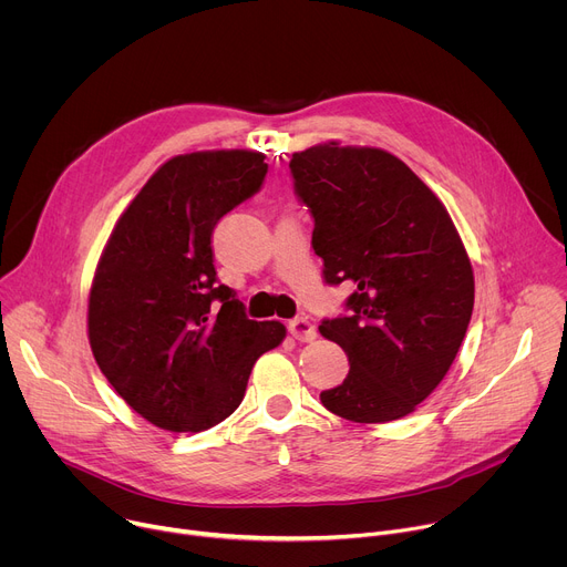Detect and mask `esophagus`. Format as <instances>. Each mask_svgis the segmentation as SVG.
Here are the masks:
<instances>
[{
	"label": "esophagus",
	"mask_w": 567,
	"mask_h": 567,
	"mask_svg": "<svg viewBox=\"0 0 567 567\" xmlns=\"http://www.w3.org/2000/svg\"><path fill=\"white\" fill-rule=\"evenodd\" d=\"M288 329H290V336H292L295 340H299V342H311V340L318 336L316 327H313L307 318H295V320H290Z\"/></svg>",
	"instance_id": "1"
}]
</instances>
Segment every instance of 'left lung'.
<instances>
[{
  "label": "left lung",
  "instance_id": "1",
  "mask_svg": "<svg viewBox=\"0 0 567 567\" xmlns=\"http://www.w3.org/2000/svg\"><path fill=\"white\" fill-rule=\"evenodd\" d=\"M297 197L313 215L324 281H347V316L322 320L350 372L320 400L363 424L400 420L443 381L474 307L467 251L443 202L398 156L377 147L295 152Z\"/></svg>",
  "mask_w": 567,
  "mask_h": 567
}]
</instances>
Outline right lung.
Wrapping results in <instances>:
<instances>
[{
  "label": "right lung",
  "instance_id": "obj_1",
  "mask_svg": "<svg viewBox=\"0 0 567 567\" xmlns=\"http://www.w3.org/2000/svg\"><path fill=\"white\" fill-rule=\"evenodd\" d=\"M264 158L249 150L169 158L102 251L91 350L115 393L161 429L197 433L229 417L256 359L286 338L281 322L249 320L213 266V229L264 186Z\"/></svg>",
  "mask_w": 567,
  "mask_h": 567
}]
</instances>
